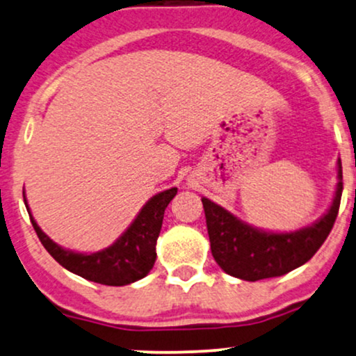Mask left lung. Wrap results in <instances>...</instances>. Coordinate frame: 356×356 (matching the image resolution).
<instances>
[{"mask_svg": "<svg viewBox=\"0 0 356 356\" xmlns=\"http://www.w3.org/2000/svg\"><path fill=\"white\" fill-rule=\"evenodd\" d=\"M341 191L343 177L338 160V185L330 210L316 223L290 233L253 228L211 200L202 198L213 258L225 273L246 282L286 275L305 265L327 240L335 225Z\"/></svg>", "mask_w": 356, "mask_h": 356, "instance_id": "1", "label": "left lung"}]
</instances>
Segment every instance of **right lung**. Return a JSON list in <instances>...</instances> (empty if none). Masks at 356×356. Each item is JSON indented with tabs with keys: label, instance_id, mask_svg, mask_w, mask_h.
<instances>
[{
	"label": "right lung",
	"instance_id": "add662e5",
	"mask_svg": "<svg viewBox=\"0 0 356 356\" xmlns=\"http://www.w3.org/2000/svg\"><path fill=\"white\" fill-rule=\"evenodd\" d=\"M177 191L178 188H170L149 198L148 203L138 213L135 221L115 243L102 252L90 254L70 252L49 240L33 218L26 198H24V204H26L29 220L41 245L63 268L90 282L108 286H123L146 277L153 268L154 260H156V240L160 236L163 215Z\"/></svg>",
	"mask_w": 356,
	"mask_h": 356
}]
</instances>
